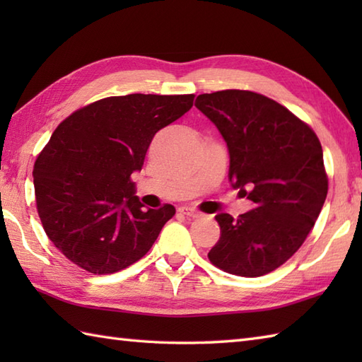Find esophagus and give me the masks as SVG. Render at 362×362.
<instances>
[{"mask_svg":"<svg viewBox=\"0 0 362 362\" xmlns=\"http://www.w3.org/2000/svg\"><path fill=\"white\" fill-rule=\"evenodd\" d=\"M179 211H180L182 214H187V216H191V218H197L199 214H201L197 210L191 209V206H180Z\"/></svg>","mask_w":362,"mask_h":362,"instance_id":"34e87169","label":"esophagus"}]
</instances>
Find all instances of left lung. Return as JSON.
Masks as SVG:
<instances>
[{
	"label": "left lung",
	"instance_id": "obj_1",
	"mask_svg": "<svg viewBox=\"0 0 362 362\" xmlns=\"http://www.w3.org/2000/svg\"><path fill=\"white\" fill-rule=\"evenodd\" d=\"M227 143L228 179L253 209L218 213L221 238L209 252L228 274L261 276L303 244L324 206V152L310 126L286 107L245 90L199 95L194 104Z\"/></svg>",
	"mask_w": 362,
	"mask_h": 362
}]
</instances>
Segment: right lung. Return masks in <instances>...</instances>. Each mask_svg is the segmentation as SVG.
<instances>
[{"label":"right lung","instance_id":"right-lung-1","mask_svg":"<svg viewBox=\"0 0 362 362\" xmlns=\"http://www.w3.org/2000/svg\"><path fill=\"white\" fill-rule=\"evenodd\" d=\"M193 99L105 98L54 130L34 165L35 202L46 235L74 264L113 274L149 252L175 209H144L130 175L141 171L153 135L185 115Z\"/></svg>","mask_w":362,"mask_h":362}]
</instances>
